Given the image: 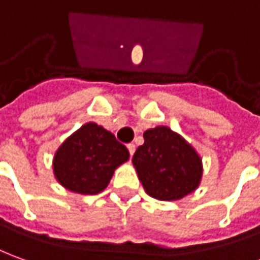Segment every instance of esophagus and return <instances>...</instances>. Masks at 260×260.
I'll use <instances>...</instances> for the list:
<instances>
[{"instance_id":"34e87169","label":"esophagus","mask_w":260,"mask_h":260,"mask_svg":"<svg viewBox=\"0 0 260 260\" xmlns=\"http://www.w3.org/2000/svg\"><path fill=\"white\" fill-rule=\"evenodd\" d=\"M127 148H128V153H130V155L133 157L134 151H136V146H134L133 143H130V144H127Z\"/></svg>"}]
</instances>
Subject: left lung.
I'll return each instance as SVG.
<instances>
[{
	"mask_svg": "<svg viewBox=\"0 0 260 260\" xmlns=\"http://www.w3.org/2000/svg\"><path fill=\"white\" fill-rule=\"evenodd\" d=\"M136 150L133 166L150 197L177 201L194 192L201 182L202 161L195 148L170 127L148 128Z\"/></svg>",
	"mask_w": 260,
	"mask_h": 260,
	"instance_id": "left-lung-1",
	"label": "left lung"
}]
</instances>
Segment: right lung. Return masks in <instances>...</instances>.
I'll return each mask as SVG.
<instances>
[{"mask_svg":"<svg viewBox=\"0 0 260 260\" xmlns=\"http://www.w3.org/2000/svg\"><path fill=\"white\" fill-rule=\"evenodd\" d=\"M130 157L124 144L96 123H86L69 136L53 157V174L66 189L83 195L102 192L114 170Z\"/></svg>","mask_w":260,"mask_h":260,"instance_id":"obj_1","label":"right lung"}]
</instances>
